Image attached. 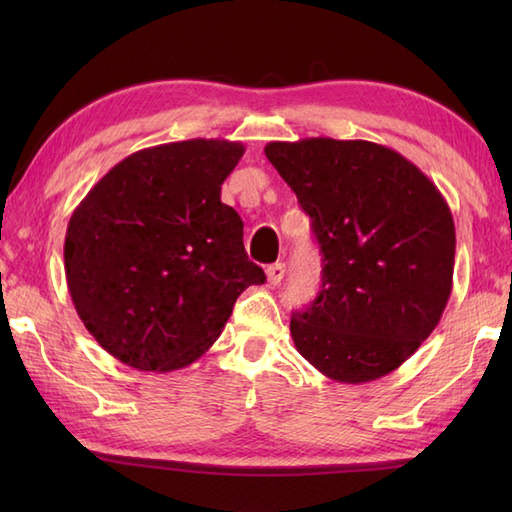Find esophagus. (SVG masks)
<instances>
[{
  "label": "esophagus",
  "instance_id": "34e87169",
  "mask_svg": "<svg viewBox=\"0 0 512 512\" xmlns=\"http://www.w3.org/2000/svg\"><path fill=\"white\" fill-rule=\"evenodd\" d=\"M284 273H286V266L277 262V264H270L266 268V277H268V284L270 286H279L281 279H284Z\"/></svg>",
  "mask_w": 512,
  "mask_h": 512
}]
</instances>
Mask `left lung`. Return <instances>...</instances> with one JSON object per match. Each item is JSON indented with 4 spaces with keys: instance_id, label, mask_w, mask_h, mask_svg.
Listing matches in <instances>:
<instances>
[{
    "instance_id": "left-lung-1",
    "label": "left lung",
    "mask_w": 512,
    "mask_h": 512,
    "mask_svg": "<svg viewBox=\"0 0 512 512\" xmlns=\"http://www.w3.org/2000/svg\"><path fill=\"white\" fill-rule=\"evenodd\" d=\"M266 158L310 215L321 292L292 312L299 354L339 383L394 372L436 330L453 286L455 226L436 184L369 140L268 143Z\"/></svg>"
}]
</instances>
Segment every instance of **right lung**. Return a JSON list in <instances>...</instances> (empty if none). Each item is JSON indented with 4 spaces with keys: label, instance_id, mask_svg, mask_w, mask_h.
Listing matches in <instances>:
<instances>
[{
    "label": "right lung",
    "instance_id": "add662e5",
    "mask_svg": "<svg viewBox=\"0 0 512 512\" xmlns=\"http://www.w3.org/2000/svg\"><path fill=\"white\" fill-rule=\"evenodd\" d=\"M242 143L193 138L118 162L65 233L72 303L105 352L140 372H173L209 350L237 297L266 275L244 222L220 200Z\"/></svg>",
    "mask_w": 512,
    "mask_h": 512
}]
</instances>
